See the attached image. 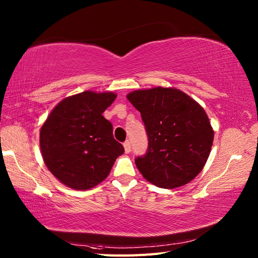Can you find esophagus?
Returning <instances> with one entry per match:
<instances>
[{
  "label": "esophagus",
  "mask_w": 258,
  "mask_h": 258,
  "mask_svg": "<svg viewBox=\"0 0 258 258\" xmlns=\"http://www.w3.org/2000/svg\"><path fill=\"white\" fill-rule=\"evenodd\" d=\"M123 146H124V150H125V153H126V154H128V153L131 152V143H130V142H128V141L124 142Z\"/></svg>",
  "instance_id": "esophagus-1"
}]
</instances>
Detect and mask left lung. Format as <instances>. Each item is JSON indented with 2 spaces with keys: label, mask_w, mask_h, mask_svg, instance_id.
Returning a JSON list of instances; mask_svg holds the SVG:
<instances>
[{
  "label": "left lung",
  "mask_w": 258,
  "mask_h": 258,
  "mask_svg": "<svg viewBox=\"0 0 258 258\" xmlns=\"http://www.w3.org/2000/svg\"><path fill=\"white\" fill-rule=\"evenodd\" d=\"M140 111L149 138L146 154L135 158L145 179L162 188L189 183L204 167L214 140L210 119L199 103L172 87L127 94Z\"/></svg>",
  "instance_id": "obj_1"
}]
</instances>
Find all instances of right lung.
Here are the masks:
<instances>
[{
    "mask_svg": "<svg viewBox=\"0 0 258 258\" xmlns=\"http://www.w3.org/2000/svg\"><path fill=\"white\" fill-rule=\"evenodd\" d=\"M116 98L112 92L85 91L59 102L40 132L45 165L59 182L85 190L105 179L123 145L103 112Z\"/></svg>",
    "mask_w": 258,
    "mask_h": 258,
    "instance_id": "right-lung-1",
    "label": "right lung"
}]
</instances>
